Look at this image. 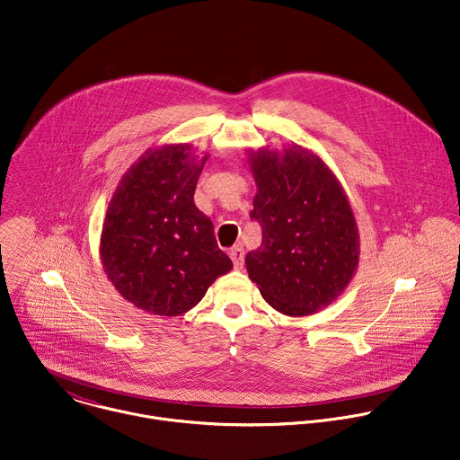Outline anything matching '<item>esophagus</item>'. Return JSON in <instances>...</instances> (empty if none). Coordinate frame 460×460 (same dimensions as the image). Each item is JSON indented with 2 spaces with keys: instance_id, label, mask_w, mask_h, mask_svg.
<instances>
[{
  "instance_id": "1",
  "label": "esophagus",
  "mask_w": 460,
  "mask_h": 460,
  "mask_svg": "<svg viewBox=\"0 0 460 460\" xmlns=\"http://www.w3.org/2000/svg\"><path fill=\"white\" fill-rule=\"evenodd\" d=\"M229 256H231V260H233L234 269H242V265H243V256H245L243 247H242V245H234V247L229 251Z\"/></svg>"
}]
</instances>
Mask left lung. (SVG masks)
Wrapping results in <instances>:
<instances>
[{
    "instance_id": "8db88e82",
    "label": "left lung",
    "mask_w": 460,
    "mask_h": 460,
    "mask_svg": "<svg viewBox=\"0 0 460 460\" xmlns=\"http://www.w3.org/2000/svg\"><path fill=\"white\" fill-rule=\"evenodd\" d=\"M247 155L258 188L251 218L263 233L261 245L245 256L249 278L279 314H317L339 299L358 267L349 197L333 170L301 145Z\"/></svg>"
}]
</instances>
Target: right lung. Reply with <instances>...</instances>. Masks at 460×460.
I'll use <instances>...</instances> for the list:
<instances>
[{"mask_svg": "<svg viewBox=\"0 0 460 460\" xmlns=\"http://www.w3.org/2000/svg\"><path fill=\"white\" fill-rule=\"evenodd\" d=\"M209 154L188 143L146 150L119 179L109 202L100 260L114 288L136 308L186 314L233 269L213 222L193 202Z\"/></svg>", "mask_w": 460, "mask_h": 460, "instance_id": "1", "label": "right lung"}]
</instances>
